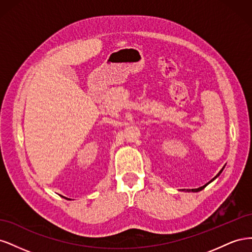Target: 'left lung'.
Instances as JSON below:
<instances>
[{
    "label": "left lung",
    "instance_id": "8db88e82",
    "mask_svg": "<svg viewBox=\"0 0 252 252\" xmlns=\"http://www.w3.org/2000/svg\"><path fill=\"white\" fill-rule=\"evenodd\" d=\"M223 168H224V167H223ZM222 170H223V169H222ZM222 170H220V171L218 173V175H220V173L222 172ZM218 175H217V177H218ZM217 177H216V178H217ZM216 178H213V179H212L210 182H212V181L215 180ZM210 182H209V183H210ZM209 183H207V184H205L204 186H202V187H200V188H195V189H183V190H184V191H185V190H186V191H192V192H197V191H201V190H202V189H204L206 186H207V185L209 184Z\"/></svg>",
    "mask_w": 252,
    "mask_h": 252
}]
</instances>
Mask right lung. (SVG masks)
Instances as JSON below:
<instances>
[{
	"label": "right lung",
	"mask_w": 252,
	"mask_h": 252,
	"mask_svg": "<svg viewBox=\"0 0 252 252\" xmlns=\"http://www.w3.org/2000/svg\"><path fill=\"white\" fill-rule=\"evenodd\" d=\"M65 199H66V197H65Z\"/></svg>",
	"instance_id": "1"
}]
</instances>
